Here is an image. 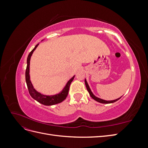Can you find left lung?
Listing matches in <instances>:
<instances>
[{
    "label": "left lung",
    "mask_w": 148,
    "mask_h": 148,
    "mask_svg": "<svg viewBox=\"0 0 148 148\" xmlns=\"http://www.w3.org/2000/svg\"><path fill=\"white\" fill-rule=\"evenodd\" d=\"M84 83H85V85H86V87L87 90H88V91L89 92V95L91 96V97L93 99H95V100L97 102H100V103H102V104H110V103H113V102H116V101H117L118 100H119V99H120V98H121V97H120V98H118V99H117L112 100V101H106V100H104V99H100V98L97 97L95 96V95H93V93H92V91H91V89H90V88H89V85H88V82H87L86 79H85V80H84Z\"/></svg>",
    "instance_id": "left-lung-1"
}]
</instances>
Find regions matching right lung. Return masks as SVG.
Segmentation results:
<instances>
[{"label":"right lung","mask_w":148,"mask_h":148,"mask_svg":"<svg viewBox=\"0 0 148 148\" xmlns=\"http://www.w3.org/2000/svg\"><path fill=\"white\" fill-rule=\"evenodd\" d=\"M38 45L39 44H38L37 45L34 47V48L33 49V50L30 52L27 58V66H26V72H25V78H26V84H27V87L29 91V93L30 96L32 97L34 99L37 101L38 102L41 103V104L43 105L52 106L54 104H59V103L62 102L66 99L67 95H68L70 84L71 82L73 81V79H74L75 76H73V77L66 83L64 89H62V91L60 92L59 94H57V95H55L47 96V95H42L41 93L38 92L34 88L32 83L31 82L30 77H29V64H30L31 57L32 56L33 52L35 51V49H36V47L38 46Z\"/></svg>","instance_id":"right-lung-1"}]
</instances>
